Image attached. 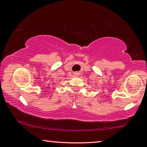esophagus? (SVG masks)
<instances>
[{
    "mask_svg": "<svg viewBox=\"0 0 147 147\" xmlns=\"http://www.w3.org/2000/svg\"><path fill=\"white\" fill-rule=\"evenodd\" d=\"M74 76H79V73H77V72H75V73H74Z\"/></svg>",
    "mask_w": 147,
    "mask_h": 147,
    "instance_id": "obj_1",
    "label": "esophagus"
}]
</instances>
